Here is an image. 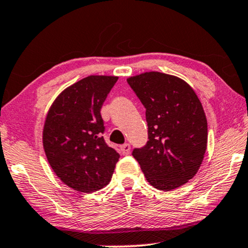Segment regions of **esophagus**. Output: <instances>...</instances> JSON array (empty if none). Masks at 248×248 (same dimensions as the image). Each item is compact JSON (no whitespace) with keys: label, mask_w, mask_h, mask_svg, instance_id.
I'll use <instances>...</instances> for the list:
<instances>
[{"label":"esophagus","mask_w":248,"mask_h":248,"mask_svg":"<svg viewBox=\"0 0 248 248\" xmlns=\"http://www.w3.org/2000/svg\"><path fill=\"white\" fill-rule=\"evenodd\" d=\"M121 150L124 155H128V154H130V151H131V145L128 143H125L121 147Z\"/></svg>","instance_id":"34e87169"}]
</instances>
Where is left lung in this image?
Returning a JSON list of instances; mask_svg holds the SVG:
<instances>
[{"label":"left lung","instance_id":"obj_1","mask_svg":"<svg viewBox=\"0 0 248 248\" xmlns=\"http://www.w3.org/2000/svg\"><path fill=\"white\" fill-rule=\"evenodd\" d=\"M127 83L145 108L148 141L135 148L145 178L154 187L171 191L194 177L208 143V122L194 90L177 77L147 72Z\"/></svg>","mask_w":248,"mask_h":248}]
</instances>
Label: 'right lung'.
Wrapping results in <instances>:
<instances>
[{"label":"right lung","instance_id":"obj_1","mask_svg":"<svg viewBox=\"0 0 248 248\" xmlns=\"http://www.w3.org/2000/svg\"><path fill=\"white\" fill-rule=\"evenodd\" d=\"M118 78L90 76L66 88L46 116L43 144L64 184L91 193L109 183L120 155L103 137L101 107Z\"/></svg>","mask_w":248,"mask_h":248}]
</instances>
